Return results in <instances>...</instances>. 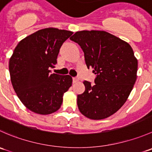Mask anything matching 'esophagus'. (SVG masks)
Returning <instances> with one entry per match:
<instances>
[{
    "label": "esophagus",
    "mask_w": 152,
    "mask_h": 152,
    "mask_svg": "<svg viewBox=\"0 0 152 152\" xmlns=\"http://www.w3.org/2000/svg\"><path fill=\"white\" fill-rule=\"evenodd\" d=\"M79 79L78 77H73V83H76L77 82H79Z\"/></svg>",
    "instance_id": "esophagus-1"
}]
</instances>
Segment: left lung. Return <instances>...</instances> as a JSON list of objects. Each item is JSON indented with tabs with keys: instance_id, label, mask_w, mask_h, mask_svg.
Returning a JSON list of instances; mask_svg holds the SVG:
<instances>
[{
	"instance_id": "obj_1",
	"label": "left lung",
	"mask_w": 152,
	"mask_h": 152,
	"mask_svg": "<svg viewBox=\"0 0 152 152\" xmlns=\"http://www.w3.org/2000/svg\"><path fill=\"white\" fill-rule=\"evenodd\" d=\"M80 45L87 68L96 74L95 85L83 82L85 90L77 96L79 111L101 120L124 104L137 79V60L129 43L104 31H81L70 38Z\"/></svg>"
}]
</instances>
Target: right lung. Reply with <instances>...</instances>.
Segmentation results:
<instances>
[{"mask_svg": "<svg viewBox=\"0 0 152 152\" xmlns=\"http://www.w3.org/2000/svg\"><path fill=\"white\" fill-rule=\"evenodd\" d=\"M73 32L47 28L18 44L10 59L11 82L23 104L31 111L48 115L57 111L63 94L72 85L69 75L50 73L57 63L59 49Z\"/></svg>", "mask_w": 152, "mask_h": 152, "instance_id": "1", "label": "right lung"}]
</instances>
